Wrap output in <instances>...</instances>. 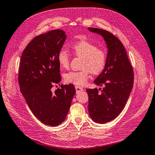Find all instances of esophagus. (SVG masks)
Listing matches in <instances>:
<instances>
[{"label":"esophagus","instance_id":"obj_1","mask_svg":"<svg viewBox=\"0 0 155 155\" xmlns=\"http://www.w3.org/2000/svg\"><path fill=\"white\" fill-rule=\"evenodd\" d=\"M75 91H76L77 93H79V92H80L81 91H83V88L80 87V86H77V85H76V86H75Z\"/></svg>","mask_w":155,"mask_h":155}]
</instances>
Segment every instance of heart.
<instances>
[{
  "mask_svg": "<svg viewBox=\"0 0 155 155\" xmlns=\"http://www.w3.org/2000/svg\"><path fill=\"white\" fill-rule=\"evenodd\" d=\"M75 56L84 59L81 64L83 70L71 71L64 75V81L68 84L84 85L89 80V73L99 75L104 71L107 63V54L95 44L87 40H82L72 46ZM58 64L61 68L68 69L70 66V57L67 51L60 50L57 56Z\"/></svg>",
  "mask_w": 155,
  "mask_h": 155,
  "instance_id": "1",
  "label": "heart"
}]
</instances>
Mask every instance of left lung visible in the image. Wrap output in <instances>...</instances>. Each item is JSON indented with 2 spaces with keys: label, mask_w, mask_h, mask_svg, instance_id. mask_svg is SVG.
Wrapping results in <instances>:
<instances>
[{
  "label": "left lung",
  "mask_w": 155,
  "mask_h": 155,
  "mask_svg": "<svg viewBox=\"0 0 155 155\" xmlns=\"http://www.w3.org/2000/svg\"><path fill=\"white\" fill-rule=\"evenodd\" d=\"M88 29L104 37L108 48L105 68L94 81L96 85L105 87L101 92L97 88L86 89L89 116L93 121L101 124L116 118L125 107L133 86L134 72L118 38L105 30Z\"/></svg>",
  "instance_id": "1"
}]
</instances>
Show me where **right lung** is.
<instances>
[{
    "instance_id": "1",
    "label": "right lung",
    "mask_w": 155,
    "mask_h": 155,
    "mask_svg": "<svg viewBox=\"0 0 155 155\" xmlns=\"http://www.w3.org/2000/svg\"><path fill=\"white\" fill-rule=\"evenodd\" d=\"M66 39L65 32L53 30L34 37L24 50L20 59L18 84L20 91L37 119L49 126L63 123L75 94L73 84L61 85L57 56Z\"/></svg>"
}]
</instances>
